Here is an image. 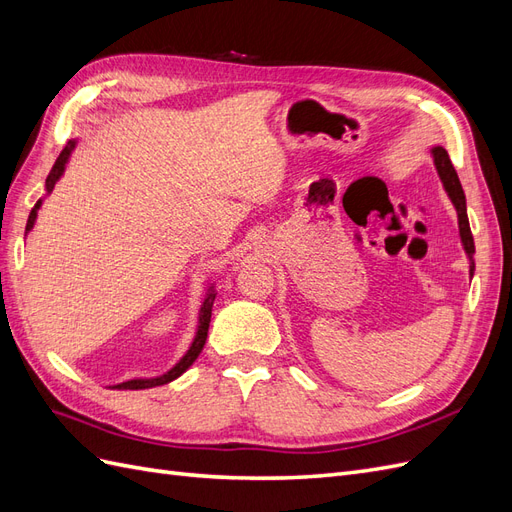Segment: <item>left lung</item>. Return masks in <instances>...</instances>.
Here are the masks:
<instances>
[{
    "instance_id": "8db88e82",
    "label": "left lung",
    "mask_w": 512,
    "mask_h": 512,
    "mask_svg": "<svg viewBox=\"0 0 512 512\" xmlns=\"http://www.w3.org/2000/svg\"><path fill=\"white\" fill-rule=\"evenodd\" d=\"M431 156H433V164H436V170L440 175V181L444 185V190L451 198V203L457 209V220H459V237L463 243V250H466L468 258H470V277L474 275V237H472V230H470V222H468V209H466V194H463L461 188V181L457 177V170L448 158V153L444 147H433L431 149Z\"/></svg>"
}]
</instances>
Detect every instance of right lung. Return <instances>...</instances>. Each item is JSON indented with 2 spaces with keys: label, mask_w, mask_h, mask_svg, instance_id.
I'll use <instances>...</instances> for the list:
<instances>
[{
  "label": "right lung",
  "mask_w": 512,
  "mask_h": 512,
  "mask_svg": "<svg viewBox=\"0 0 512 512\" xmlns=\"http://www.w3.org/2000/svg\"><path fill=\"white\" fill-rule=\"evenodd\" d=\"M74 147H76V141H68V145L64 147V151L59 153V158L55 160V164H53V168H51L49 177H46V194H51V192H53L55 183L61 179V175H64L66 164H68V160H70V156H72ZM40 207H42V198H40L38 203L34 205L32 213H29V220H27L25 232H29V230L34 228L36 218H38V209H40ZM213 301H215V286L211 284V286L207 288V297H205L203 305H200L198 329H196V335H194V339H192V344H190L188 352H185V354L181 356V359L166 371V374L156 376V378H134V380H128V382L115 384L113 389H119V391H123V389H126V391H128V389H130V391H138V389H151V386H162V384H168V382L177 380V378L183 374V371L188 369V367L198 359L200 350H203V346H205V342H207V333H209V322H211Z\"/></svg>",
  "instance_id": "1"
}]
</instances>
